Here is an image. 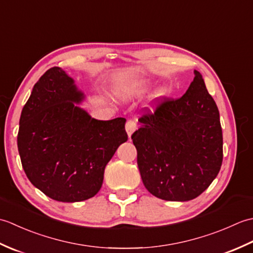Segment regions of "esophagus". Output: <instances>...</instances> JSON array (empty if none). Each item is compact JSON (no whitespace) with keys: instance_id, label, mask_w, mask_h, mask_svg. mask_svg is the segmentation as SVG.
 <instances>
[{"instance_id":"34e87169","label":"esophagus","mask_w":253,"mask_h":253,"mask_svg":"<svg viewBox=\"0 0 253 253\" xmlns=\"http://www.w3.org/2000/svg\"><path fill=\"white\" fill-rule=\"evenodd\" d=\"M136 130V122L133 120H128L126 123V131L128 133V137H131L132 132Z\"/></svg>"}]
</instances>
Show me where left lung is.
I'll use <instances>...</instances> for the list:
<instances>
[{"instance_id": "8db88e82", "label": "left lung", "mask_w": 253, "mask_h": 253, "mask_svg": "<svg viewBox=\"0 0 253 253\" xmlns=\"http://www.w3.org/2000/svg\"><path fill=\"white\" fill-rule=\"evenodd\" d=\"M144 107L131 135L144 187L166 201H189L215 179L223 161V135L215 101L202 75L179 99L158 98Z\"/></svg>"}]
</instances>
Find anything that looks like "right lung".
Listing matches in <instances>:
<instances>
[{
  "instance_id": "add662e5",
  "label": "right lung",
  "mask_w": 253,
  "mask_h": 253,
  "mask_svg": "<svg viewBox=\"0 0 253 253\" xmlns=\"http://www.w3.org/2000/svg\"><path fill=\"white\" fill-rule=\"evenodd\" d=\"M74 80L52 67L35 84L19 120L21 165L31 184L53 200L78 202L101 189L104 169L127 141L126 120L98 121L76 106Z\"/></svg>"
}]
</instances>
